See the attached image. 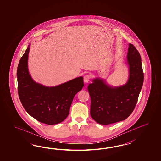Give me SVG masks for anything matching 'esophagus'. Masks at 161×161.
Listing matches in <instances>:
<instances>
[{"label": "esophagus", "mask_w": 161, "mask_h": 161, "mask_svg": "<svg viewBox=\"0 0 161 161\" xmlns=\"http://www.w3.org/2000/svg\"><path fill=\"white\" fill-rule=\"evenodd\" d=\"M90 78H91V76L90 75H86L84 76V78H83V80H84V82L85 83H88L89 82V80H90Z\"/></svg>", "instance_id": "obj_1"}]
</instances>
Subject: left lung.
I'll return each mask as SVG.
<instances>
[{"instance_id":"obj_1","label":"left lung","mask_w":161,"mask_h":161,"mask_svg":"<svg viewBox=\"0 0 161 161\" xmlns=\"http://www.w3.org/2000/svg\"><path fill=\"white\" fill-rule=\"evenodd\" d=\"M129 78L124 85L113 87L97 78L87 89L91 98L90 115L97 123L108 125L125 120L136 105L143 83L139 52L129 44L127 53Z\"/></svg>"}]
</instances>
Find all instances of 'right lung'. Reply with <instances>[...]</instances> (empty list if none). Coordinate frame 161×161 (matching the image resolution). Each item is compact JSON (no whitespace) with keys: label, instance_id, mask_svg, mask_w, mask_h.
<instances>
[{"label":"right lung","instance_id":"add662e5","mask_svg":"<svg viewBox=\"0 0 161 161\" xmlns=\"http://www.w3.org/2000/svg\"><path fill=\"white\" fill-rule=\"evenodd\" d=\"M30 45L18 66V92L25 109L31 116L42 123H60L69 115L76 94L82 90L83 78L80 76L53 87L35 82L28 70Z\"/></svg>","mask_w":161,"mask_h":161}]
</instances>
